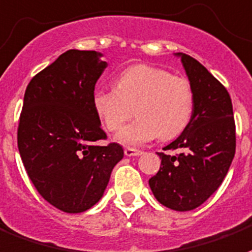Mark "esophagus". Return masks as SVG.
Wrapping results in <instances>:
<instances>
[{
    "instance_id": "obj_1",
    "label": "esophagus",
    "mask_w": 252,
    "mask_h": 252,
    "mask_svg": "<svg viewBox=\"0 0 252 252\" xmlns=\"http://www.w3.org/2000/svg\"><path fill=\"white\" fill-rule=\"evenodd\" d=\"M142 154V150H138V149H133V147H126L125 149V155L126 157H138V155Z\"/></svg>"
}]
</instances>
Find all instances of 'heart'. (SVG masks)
Masks as SVG:
<instances>
[{
  "label": "heart",
  "instance_id": "b5f03b06",
  "mask_svg": "<svg viewBox=\"0 0 252 252\" xmlns=\"http://www.w3.org/2000/svg\"><path fill=\"white\" fill-rule=\"evenodd\" d=\"M94 109L109 131H117L135 113L139 117L122 128L117 141L137 146L159 137L169 141L182 134L194 111V93L183 77L150 65L124 70L115 89L94 94Z\"/></svg>",
  "mask_w": 252,
  "mask_h": 252
}]
</instances>
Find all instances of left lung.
<instances>
[{
    "label": "left lung",
    "mask_w": 252,
    "mask_h": 252,
    "mask_svg": "<svg viewBox=\"0 0 252 252\" xmlns=\"http://www.w3.org/2000/svg\"><path fill=\"white\" fill-rule=\"evenodd\" d=\"M194 93L190 124L158 153L159 171L149 179L157 200L175 211L199 207L222 185L235 155V121L230 94L195 58L177 53Z\"/></svg>",
    "instance_id": "1"
}]
</instances>
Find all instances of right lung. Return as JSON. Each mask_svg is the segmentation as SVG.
I'll return each instance as SVG.
<instances>
[{
  "instance_id": "obj_1",
  "label": "right lung",
  "mask_w": 252,
  "mask_h": 252,
  "mask_svg": "<svg viewBox=\"0 0 252 252\" xmlns=\"http://www.w3.org/2000/svg\"><path fill=\"white\" fill-rule=\"evenodd\" d=\"M101 53L67 50L28 85L17 143L30 181L61 211L83 213L101 199L124 158L106 139L94 109V88L106 69Z\"/></svg>"
}]
</instances>
